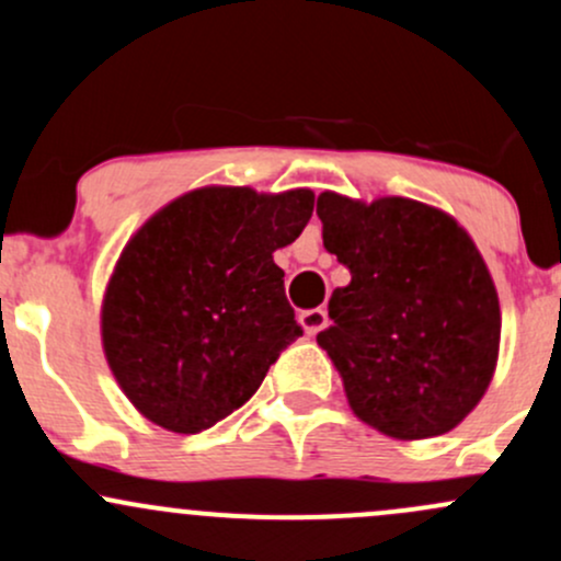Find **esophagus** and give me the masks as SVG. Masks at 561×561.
<instances>
[{
  "mask_svg": "<svg viewBox=\"0 0 561 561\" xmlns=\"http://www.w3.org/2000/svg\"><path fill=\"white\" fill-rule=\"evenodd\" d=\"M299 323H302L307 336H316L318 331L329 327V312L323 310V307H312V310H305L302 316H299Z\"/></svg>",
  "mask_w": 561,
  "mask_h": 561,
  "instance_id": "obj_1",
  "label": "esophagus"
}]
</instances>
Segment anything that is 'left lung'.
Listing matches in <instances>:
<instances>
[{
  "label": "left lung",
  "mask_w": 561,
  "mask_h": 561,
  "mask_svg": "<svg viewBox=\"0 0 561 561\" xmlns=\"http://www.w3.org/2000/svg\"><path fill=\"white\" fill-rule=\"evenodd\" d=\"M323 245L351 270L318 345L353 414L401 442L460 425L490 388L500 302L490 270L449 214L409 201L318 195Z\"/></svg>",
  "instance_id": "1"
}]
</instances>
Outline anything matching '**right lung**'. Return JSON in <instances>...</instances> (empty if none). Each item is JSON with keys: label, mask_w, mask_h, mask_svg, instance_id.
I'll use <instances>...</instances> for the list:
<instances>
[{"label": "right lung", "mask_w": 561, "mask_h": 561, "mask_svg": "<svg viewBox=\"0 0 561 561\" xmlns=\"http://www.w3.org/2000/svg\"><path fill=\"white\" fill-rule=\"evenodd\" d=\"M310 190L203 186L160 208L119 254L101 342L138 412L201 433L243 407L302 336L273 254L312 216Z\"/></svg>", "instance_id": "1"}]
</instances>
